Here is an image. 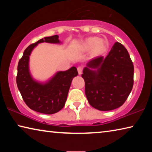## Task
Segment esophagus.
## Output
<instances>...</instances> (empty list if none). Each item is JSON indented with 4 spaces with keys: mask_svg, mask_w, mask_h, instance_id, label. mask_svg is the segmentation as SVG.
<instances>
[{
    "mask_svg": "<svg viewBox=\"0 0 152 152\" xmlns=\"http://www.w3.org/2000/svg\"><path fill=\"white\" fill-rule=\"evenodd\" d=\"M77 70H78V74H81L82 72V70H83V68H82V66H78V68H77Z\"/></svg>",
    "mask_w": 152,
    "mask_h": 152,
    "instance_id": "34e87169",
    "label": "esophagus"
}]
</instances>
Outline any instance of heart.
I'll use <instances>...</instances> for the list:
<instances>
[{
  "instance_id": "heart-1",
  "label": "heart",
  "mask_w": 152,
  "mask_h": 152,
  "mask_svg": "<svg viewBox=\"0 0 152 152\" xmlns=\"http://www.w3.org/2000/svg\"><path fill=\"white\" fill-rule=\"evenodd\" d=\"M107 42L104 39H99L97 37L87 38L82 43V48L84 50H90L92 48V53L94 55L101 54L106 50Z\"/></svg>"
}]
</instances>
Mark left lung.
Listing matches in <instances>:
<instances>
[{"mask_svg": "<svg viewBox=\"0 0 152 152\" xmlns=\"http://www.w3.org/2000/svg\"><path fill=\"white\" fill-rule=\"evenodd\" d=\"M87 66L82 77L89 104L103 111L122 106L133 86L134 67L127 49L116 42L106 58L98 56ZM89 67L97 70L94 71Z\"/></svg>", "mask_w": 152, "mask_h": 152, "instance_id": "1", "label": "left lung"}]
</instances>
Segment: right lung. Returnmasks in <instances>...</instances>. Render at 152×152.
Listing matches in <instances>:
<instances>
[{
  "label": "right lung",
  "mask_w": 152,
  "mask_h": 152,
  "mask_svg": "<svg viewBox=\"0 0 152 152\" xmlns=\"http://www.w3.org/2000/svg\"><path fill=\"white\" fill-rule=\"evenodd\" d=\"M58 37L56 35L45 37L28 46L17 66V84L23 99L31 109L43 114H53L62 109L72 80L78 74L76 67H72L67 71L59 72L45 84L35 82L31 76L29 59L33 49L42 42L60 43Z\"/></svg>",
  "instance_id": "right-lung-1"
}]
</instances>
